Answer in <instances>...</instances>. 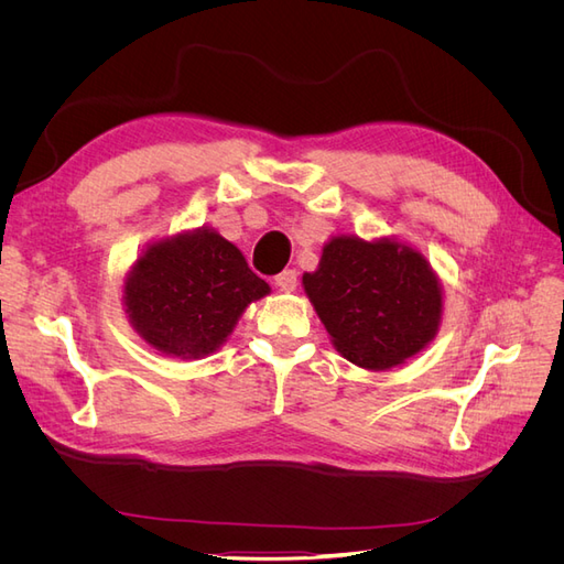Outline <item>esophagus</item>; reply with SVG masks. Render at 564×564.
Instances as JSON below:
<instances>
[{"label":"esophagus","instance_id":"obj_1","mask_svg":"<svg viewBox=\"0 0 564 564\" xmlns=\"http://www.w3.org/2000/svg\"><path fill=\"white\" fill-rule=\"evenodd\" d=\"M275 284H278L280 292H294L296 284H299V275H296V270H282L280 275L275 278Z\"/></svg>","mask_w":564,"mask_h":564}]
</instances>
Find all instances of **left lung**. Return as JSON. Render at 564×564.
Wrapping results in <instances>:
<instances>
[{
    "instance_id": "obj_1",
    "label": "left lung",
    "mask_w": 564,
    "mask_h": 564,
    "mask_svg": "<svg viewBox=\"0 0 564 564\" xmlns=\"http://www.w3.org/2000/svg\"><path fill=\"white\" fill-rule=\"evenodd\" d=\"M303 286L336 350L365 369L404 362L437 332V278L404 245L334 237L319 268L303 275Z\"/></svg>"
}]
</instances>
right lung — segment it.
<instances>
[{
    "mask_svg": "<svg viewBox=\"0 0 564 564\" xmlns=\"http://www.w3.org/2000/svg\"><path fill=\"white\" fill-rule=\"evenodd\" d=\"M268 292L240 249L197 230L152 245L127 280L124 303L152 348L187 360L214 352L247 305Z\"/></svg>",
    "mask_w": 564,
    "mask_h": 564,
    "instance_id": "add662e5",
    "label": "right lung"
}]
</instances>
